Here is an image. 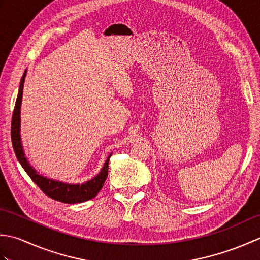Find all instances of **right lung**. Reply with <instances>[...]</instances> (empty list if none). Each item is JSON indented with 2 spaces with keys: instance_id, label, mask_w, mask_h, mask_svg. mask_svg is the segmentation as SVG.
<instances>
[{
  "instance_id": "obj_1",
  "label": "right lung",
  "mask_w": 260,
  "mask_h": 260,
  "mask_svg": "<svg viewBox=\"0 0 260 260\" xmlns=\"http://www.w3.org/2000/svg\"><path fill=\"white\" fill-rule=\"evenodd\" d=\"M25 75L26 71L23 74V76H22V79L20 82L19 93L18 97H16L15 106L12 115V123H11V139H12V145L16 158L19 159L22 168H23L25 170V172L29 174L31 180L40 187L41 191L45 193V194L50 197L53 200H57L63 203H80L87 200H90V199L95 198L98 194V192L102 190L105 181L107 179L109 157L112 154H110L108 158L106 159V162H105L101 172H99L92 180L82 184L62 183V182L43 178L42 175L38 174L36 172V170H33L30 167L29 162L26 161L20 137V108L22 102V93H23V84Z\"/></svg>"
}]
</instances>
